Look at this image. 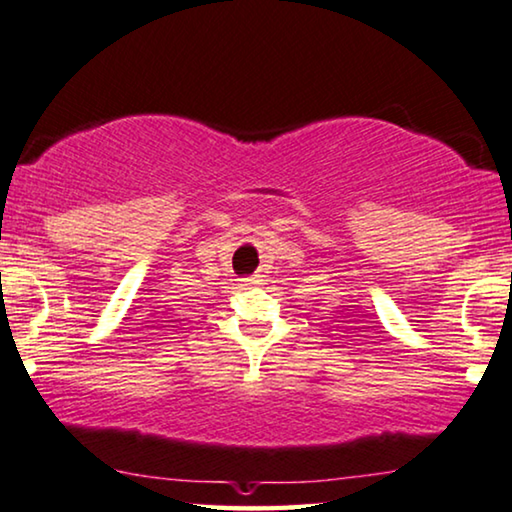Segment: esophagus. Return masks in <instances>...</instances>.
Returning <instances> with one entry per match:
<instances>
[{
    "instance_id": "esophagus-1",
    "label": "esophagus",
    "mask_w": 512,
    "mask_h": 512,
    "mask_svg": "<svg viewBox=\"0 0 512 512\" xmlns=\"http://www.w3.org/2000/svg\"><path fill=\"white\" fill-rule=\"evenodd\" d=\"M257 285H262V280L259 278H243L241 283V287H257Z\"/></svg>"
}]
</instances>
